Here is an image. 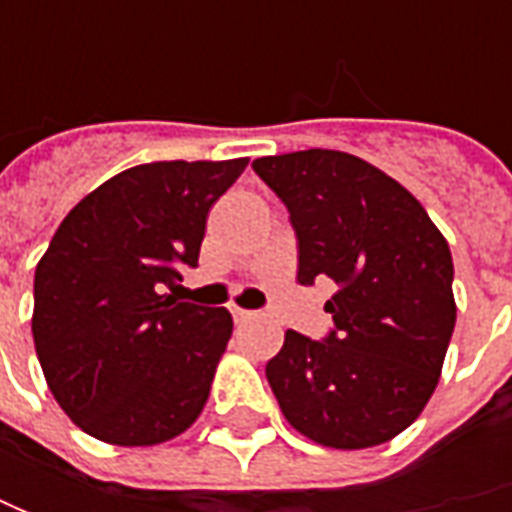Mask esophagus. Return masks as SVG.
<instances>
[{"label": "esophagus", "instance_id": "esophagus-1", "mask_svg": "<svg viewBox=\"0 0 512 512\" xmlns=\"http://www.w3.org/2000/svg\"><path fill=\"white\" fill-rule=\"evenodd\" d=\"M230 313H233V319H236V325H245V322H250V319H253V316H256V313H253V310H245V307H230Z\"/></svg>", "mask_w": 512, "mask_h": 512}]
</instances>
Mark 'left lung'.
I'll return each mask as SVG.
<instances>
[{
	"instance_id": "obj_1",
	"label": "left lung",
	"mask_w": 512,
	"mask_h": 512,
	"mask_svg": "<svg viewBox=\"0 0 512 512\" xmlns=\"http://www.w3.org/2000/svg\"><path fill=\"white\" fill-rule=\"evenodd\" d=\"M253 170L290 213L299 285L336 282L333 330H287L267 382L302 436L336 450L390 442L430 402L456 327L453 256L419 199L359 156L296 150Z\"/></svg>"
}]
</instances>
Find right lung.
<instances>
[{
    "label": "right lung",
    "mask_w": 512,
    "mask_h": 512,
    "mask_svg": "<svg viewBox=\"0 0 512 512\" xmlns=\"http://www.w3.org/2000/svg\"><path fill=\"white\" fill-rule=\"evenodd\" d=\"M245 168L136 165L53 233L33 276V344L53 399L93 439L150 447L199 419L233 319L165 287L199 265L207 213Z\"/></svg>",
    "instance_id": "add662e5"
}]
</instances>
